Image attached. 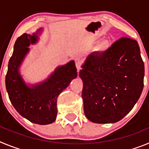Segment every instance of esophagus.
<instances>
[{"mask_svg":"<svg viewBox=\"0 0 149 149\" xmlns=\"http://www.w3.org/2000/svg\"><path fill=\"white\" fill-rule=\"evenodd\" d=\"M75 65L76 68L77 69V72L81 70V60L80 58H76L75 59Z\"/></svg>","mask_w":149,"mask_h":149,"instance_id":"34e87169","label":"esophagus"}]
</instances>
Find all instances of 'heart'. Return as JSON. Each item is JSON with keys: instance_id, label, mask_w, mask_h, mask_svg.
Listing matches in <instances>:
<instances>
[{"instance_id": "b5f03b06", "label": "heart", "mask_w": 149, "mask_h": 149, "mask_svg": "<svg viewBox=\"0 0 149 149\" xmlns=\"http://www.w3.org/2000/svg\"><path fill=\"white\" fill-rule=\"evenodd\" d=\"M110 41L107 40V39H104V40L101 41V42L98 45V46H97V50L99 51H105L110 48Z\"/></svg>"}]
</instances>
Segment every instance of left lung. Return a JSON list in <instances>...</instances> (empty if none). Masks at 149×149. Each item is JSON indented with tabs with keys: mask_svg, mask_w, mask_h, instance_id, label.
I'll return each instance as SVG.
<instances>
[{
	"mask_svg": "<svg viewBox=\"0 0 149 149\" xmlns=\"http://www.w3.org/2000/svg\"><path fill=\"white\" fill-rule=\"evenodd\" d=\"M79 76L86 117L98 124L119 122L132 110L143 89L145 69L137 42L121 38L103 53L93 52Z\"/></svg>",
	"mask_w": 149,
	"mask_h": 149,
	"instance_id": "8db88e82",
	"label": "left lung"
}]
</instances>
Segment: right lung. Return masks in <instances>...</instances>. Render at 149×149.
Wrapping results in <instances>:
<instances>
[{
  "mask_svg": "<svg viewBox=\"0 0 149 149\" xmlns=\"http://www.w3.org/2000/svg\"><path fill=\"white\" fill-rule=\"evenodd\" d=\"M43 29L32 35L24 33L14 45L6 75V88L10 101L18 113L30 122L39 125L53 123L56 118L59 95L77 76L74 60L56 67L45 81L28 84L20 73V67L30 51L29 46L38 42Z\"/></svg>",
  "mask_w": 149,
  "mask_h": 149,
  "instance_id": "add662e5",
  "label": "right lung"
}]
</instances>
